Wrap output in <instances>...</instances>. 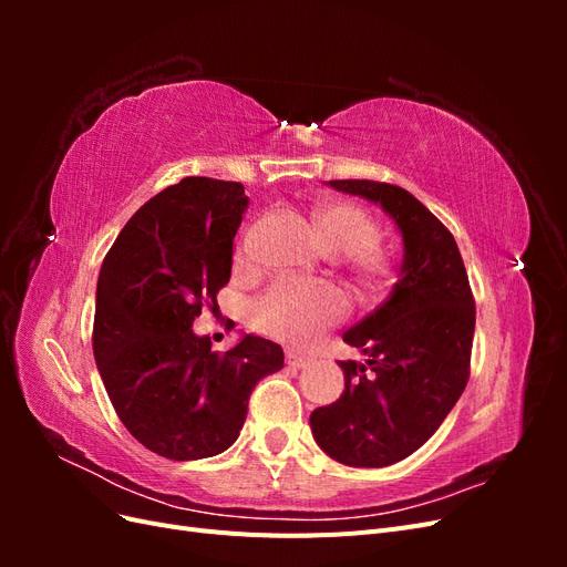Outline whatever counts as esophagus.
<instances>
[{
    "label": "esophagus",
    "mask_w": 567,
    "mask_h": 567,
    "mask_svg": "<svg viewBox=\"0 0 567 567\" xmlns=\"http://www.w3.org/2000/svg\"><path fill=\"white\" fill-rule=\"evenodd\" d=\"M286 364L293 367V369H305L307 364H310V357H305L296 350H286Z\"/></svg>",
    "instance_id": "1"
}]
</instances>
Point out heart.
Returning <instances> with one entry per match:
<instances>
[{
    "label": "heart",
    "mask_w": 567,
    "mask_h": 567,
    "mask_svg": "<svg viewBox=\"0 0 567 567\" xmlns=\"http://www.w3.org/2000/svg\"><path fill=\"white\" fill-rule=\"evenodd\" d=\"M315 229L326 250L348 255L350 281L359 298L375 300L390 286L394 262L390 252L375 246L379 227L364 210L350 203L323 205L315 213ZM241 250H248V238ZM346 312V296L329 284L279 281L252 305L257 329L290 346H310Z\"/></svg>",
    "instance_id": "1"
}]
</instances>
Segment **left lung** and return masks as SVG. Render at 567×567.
<instances>
[{
  "label": "left lung",
  "instance_id": "1",
  "mask_svg": "<svg viewBox=\"0 0 567 567\" xmlns=\"http://www.w3.org/2000/svg\"><path fill=\"white\" fill-rule=\"evenodd\" d=\"M331 188L381 205L402 234L390 298L342 333L364 362H340V400L312 411L319 447L354 468L414 454L458 402L471 373L475 300L450 229L402 186L333 179Z\"/></svg>",
  "mask_w": 567,
  "mask_h": 567
}]
</instances>
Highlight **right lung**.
Masks as SVG:
<instances>
[{"label":"right lung","mask_w":567,"mask_h":567,"mask_svg":"<svg viewBox=\"0 0 567 567\" xmlns=\"http://www.w3.org/2000/svg\"><path fill=\"white\" fill-rule=\"evenodd\" d=\"M248 208L244 184L186 177L144 203L115 238L96 284L94 359L132 437L173 461L229 450L257 381L284 350L246 333L231 350L196 336L231 277L234 236Z\"/></svg>","instance_id":"add662e5"}]
</instances>
